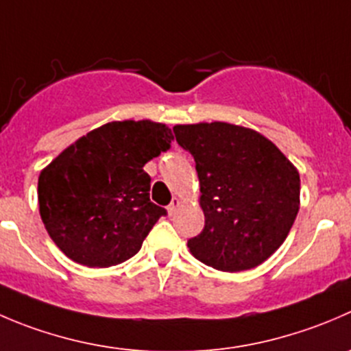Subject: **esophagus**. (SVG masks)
I'll use <instances>...</instances> for the list:
<instances>
[{
    "instance_id": "34e87169",
    "label": "esophagus",
    "mask_w": 351,
    "mask_h": 351,
    "mask_svg": "<svg viewBox=\"0 0 351 351\" xmlns=\"http://www.w3.org/2000/svg\"><path fill=\"white\" fill-rule=\"evenodd\" d=\"M180 204H182V200H180L178 197H173V200H171V202H169V206H168V214H169V216H173V214H175L176 210H178Z\"/></svg>"
}]
</instances>
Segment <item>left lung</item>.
<instances>
[{
    "mask_svg": "<svg viewBox=\"0 0 351 351\" xmlns=\"http://www.w3.org/2000/svg\"><path fill=\"white\" fill-rule=\"evenodd\" d=\"M176 142L195 159L206 224L190 254L224 273L257 267L281 247L300 209V175L252 128L213 121L176 125Z\"/></svg>",
    "mask_w": 351,
    "mask_h": 351,
    "instance_id": "8db88e82",
    "label": "left lung"
}]
</instances>
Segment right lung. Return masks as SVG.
Instances as JSON below:
<instances>
[{"label":"right lung","instance_id":"right-lung-1","mask_svg":"<svg viewBox=\"0 0 351 351\" xmlns=\"http://www.w3.org/2000/svg\"><path fill=\"white\" fill-rule=\"evenodd\" d=\"M171 141L165 123L111 121L68 145L40 171V219L68 258L110 267L141 250L166 214L149 199L151 176L144 166Z\"/></svg>","mask_w":351,"mask_h":351}]
</instances>
